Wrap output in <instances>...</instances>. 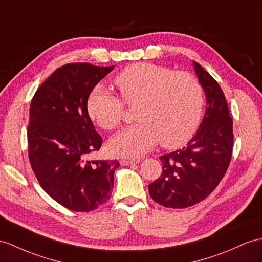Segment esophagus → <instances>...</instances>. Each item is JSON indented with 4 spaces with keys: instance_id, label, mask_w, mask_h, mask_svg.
I'll return each mask as SVG.
<instances>
[{
    "instance_id": "obj_1",
    "label": "esophagus",
    "mask_w": 262,
    "mask_h": 262,
    "mask_svg": "<svg viewBox=\"0 0 262 262\" xmlns=\"http://www.w3.org/2000/svg\"><path fill=\"white\" fill-rule=\"evenodd\" d=\"M121 165H129V164H135V163H139L138 160H126V159H122L120 160Z\"/></svg>"
}]
</instances>
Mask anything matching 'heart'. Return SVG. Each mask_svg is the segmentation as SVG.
<instances>
[{
	"label": "heart",
	"mask_w": 262,
	"mask_h": 262,
	"mask_svg": "<svg viewBox=\"0 0 262 262\" xmlns=\"http://www.w3.org/2000/svg\"><path fill=\"white\" fill-rule=\"evenodd\" d=\"M114 82L124 103L137 104L138 122L111 138L113 155L139 158L159 141L164 148H178L194 135L205 105L203 88L194 74L137 63L120 72ZM86 109L102 129L112 130L122 119L123 102L98 85L89 95Z\"/></svg>",
	"instance_id": "b5f03b06"
}]
</instances>
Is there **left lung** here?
<instances>
[{
  "instance_id": "1",
  "label": "left lung",
  "mask_w": 262,
  "mask_h": 262,
  "mask_svg": "<svg viewBox=\"0 0 262 262\" xmlns=\"http://www.w3.org/2000/svg\"><path fill=\"white\" fill-rule=\"evenodd\" d=\"M193 68L206 94L205 117L186 146L160 157L162 173L149 184L152 199L167 208H188L205 200L225 177L232 156V119L225 94L199 63L193 61Z\"/></svg>"
}]
</instances>
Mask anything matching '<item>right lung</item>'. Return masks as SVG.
I'll return each instance as SVG.
<instances>
[{
  "label": "right lung",
  "instance_id": "right-lung-1",
  "mask_svg": "<svg viewBox=\"0 0 262 262\" xmlns=\"http://www.w3.org/2000/svg\"><path fill=\"white\" fill-rule=\"evenodd\" d=\"M114 66L70 63L37 89L30 106L31 167L46 192L72 211L98 209L111 196L117 160H86L102 138L88 113V98Z\"/></svg>",
  "mask_w": 262,
  "mask_h": 262
}]
</instances>
